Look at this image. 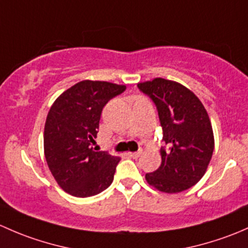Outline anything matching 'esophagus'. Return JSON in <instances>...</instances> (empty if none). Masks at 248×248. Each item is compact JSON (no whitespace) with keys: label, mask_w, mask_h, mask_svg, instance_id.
<instances>
[{"label":"esophagus","mask_w":248,"mask_h":248,"mask_svg":"<svg viewBox=\"0 0 248 248\" xmlns=\"http://www.w3.org/2000/svg\"><path fill=\"white\" fill-rule=\"evenodd\" d=\"M141 154H142V152H129L127 153V156H130V157H134V159H137V157H140L141 156Z\"/></svg>","instance_id":"esophagus-1"}]
</instances>
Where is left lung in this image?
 Returning <instances> with one entry per match:
<instances>
[{
  "label": "left lung",
  "mask_w": 248,
  "mask_h": 248,
  "mask_svg": "<svg viewBox=\"0 0 248 248\" xmlns=\"http://www.w3.org/2000/svg\"><path fill=\"white\" fill-rule=\"evenodd\" d=\"M156 105L162 140L161 165L145 180L165 193H178L196 185L205 174L213 156L210 118L198 96L179 82L162 78L137 83Z\"/></svg>",
  "instance_id": "left-lung-1"
}]
</instances>
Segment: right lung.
Wrapping results in <instances>:
<instances>
[{"label": "right lung", "instance_id": "1", "mask_svg": "<svg viewBox=\"0 0 248 248\" xmlns=\"http://www.w3.org/2000/svg\"><path fill=\"white\" fill-rule=\"evenodd\" d=\"M124 85L83 80L63 92L48 111L44 154L61 188L75 197L103 192L113 181L121 157L91 147L107 101L123 93Z\"/></svg>", "mask_w": 248, "mask_h": 248}]
</instances>
